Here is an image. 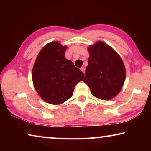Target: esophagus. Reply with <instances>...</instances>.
<instances>
[{"instance_id": "obj_1", "label": "esophagus", "mask_w": 151, "mask_h": 151, "mask_svg": "<svg viewBox=\"0 0 151 151\" xmlns=\"http://www.w3.org/2000/svg\"><path fill=\"white\" fill-rule=\"evenodd\" d=\"M81 70L82 71H83V72L84 73H85V67H81Z\"/></svg>"}]
</instances>
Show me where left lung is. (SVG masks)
<instances>
[{"label": "left lung", "mask_w": 151, "mask_h": 151, "mask_svg": "<svg viewBox=\"0 0 151 151\" xmlns=\"http://www.w3.org/2000/svg\"><path fill=\"white\" fill-rule=\"evenodd\" d=\"M90 55L83 81L91 94L102 100H110L121 91L126 70L121 58L115 50L102 41L88 48Z\"/></svg>", "instance_id": "8db88e82"}]
</instances>
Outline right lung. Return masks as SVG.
<instances>
[{
	"label": "right lung",
	"instance_id": "right-lung-1",
	"mask_svg": "<svg viewBox=\"0 0 151 151\" xmlns=\"http://www.w3.org/2000/svg\"><path fill=\"white\" fill-rule=\"evenodd\" d=\"M66 47L51 42L37 55L32 68V81L39 96L48 103L60 104L73 95L83 73L65 57Z\"/></svg>",
	"mask_w": 151,
	"mask_h": 151
}]
</instances>
